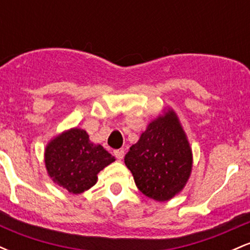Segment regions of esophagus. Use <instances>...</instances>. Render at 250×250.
Masks as SVG:
<instances>
[{"label":"esophagus","mask_w":250,"mask_h":250,"mask_svg":"<svg viewBox=\"0 0 250 250\" xmlns=\"http://www.w3.org/2000/svg\"><path fill=\"white\" fill-rule=\"evenodd\" d=\"M114 154H115L117 160H122L123 156H125V150L123 149H117V150L114 151Z\"/></svg>","instance_id":"obj_1"}]
</instances>
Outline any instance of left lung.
Wrapping results in <instances>:
<instances>
[{
    "label": "left lung",
    "instance_id": "left-lung-1",
    "mask_svg": "<svg viewBox=\"0 0 250 250\" xmlns=\"http://www.w3.org/2000/svg\"><path fill=\"white\" fill-rule=\"evenodd\" d=\"M125 163L142 194L163 202L179 194L190 176L193 154L173 109L148 125Z\"/></svg>",
    "mask_w": 250,
    "mask_h": 250
}]
</instances>
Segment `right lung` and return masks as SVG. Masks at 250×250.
<instances>
[{"label":"right lung","mask_w":250,"mask_h":250,"mask_svg":"<svg viewBox=\"0 0 250 250\" xmlns=\"http://www.w3.org/2000/svg\"><path fill=\"white\" fill-rule=\"evenodd\" d=\"M115 157L101 145L90 142L87 131L71 128L48 143L44 162L48 175L71 194H81L93 187L97 174Z\"/></svg>","instance_id":"obj_1"}]
</instances>
